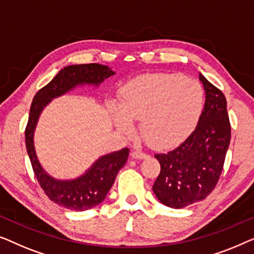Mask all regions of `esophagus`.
<instances>
[{
	"instance_id": "34e87169",
	"label": "esophagus",
	"mask_w": 254,
	"mask_h": 254,
	"mask_svg": "<svg viewBox=\"0 0 254 254\" xmlns=\"http://www.w3.org/2000/svg\"><path fill=\"white\" fill-rule=\"evenodd\" d=\"M131 156L133 159H139V160H142V159H146L147 158V154H146V153H144V152H141V151H134V152H132L131 153Z\"/></svg>"
}]
</instances>
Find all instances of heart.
Instances as JSON below:
<instances>
[{
  "label": "heart",
  "mask_w": 254,
  "mask_h": 254,
  "mask_svg": "<svg viewBox=\"0 0 254 254\" xmlns=\"http://www.w3.org/2000/svg\"><path fill=\"white\" fill-rule=\"evenodd\" d=\"M203 105L198 80L175 73H148L132 79L120 94V109L112 106L117 128L131 133L140 121V133L148 145L167 148L180 144L197 124Z\"/></svg>",
  "instance_id": "b5f03b06"
}]
</instances>
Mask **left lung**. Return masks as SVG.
Listing matches in <instances>:
<instances>
[{"mask_svg":"<svg viewBox=\"0 0 254 254\" xmlns=\"http://www.w3.org/2000/svg\"><path fill=\"white\" fill-rule=\"evenodd\" d=\"M205 106L194 131L173 151L155 154L161 171L153 191L163 205L183 208L212 193L223 170L231 127L226 96L201 73Z\"/></svg>","mask_w":254,"mask_h":254,"instance_id":"8db88e82","label":"left lung"}]
</instances>
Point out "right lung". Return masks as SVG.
<instances>
[{"mask_svg": "<svg viewBox=\"0 0 254 254\" xmlns=\"http://www.w3.org/2000/svg\"><path fill=\"white\" fill-rule=\"evenodd\" d=\"M115 73L110 67L98 63L65 66L49 83L40 88L32 101L25 128V142L34 175L47 197L57 205L72 210H86L99 205L113 187L120 169L126 164L128 148L110 153L96 161L83 176L72 181H57L42 169L33 145V133L39 115L52 99L64 94L77 85H99Z\"/></svg>", "mask_w": 254, "mask_h": 254, "instance_id": "1", "label": "right lung"}]
</instances>
